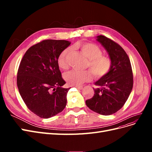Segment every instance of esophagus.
<instances>
[{
	"label": "esophagus",
	"mask_w": 152,
	"mask_h": 152,
	"mask_svg": "<svg viewBox=\"0 0 152 152\" xmlns=\"http://www.w3.org/2000/svg\"><path fill=\"white\" fill-rule=\"evenodd\" d=\"M77 89H82V88H83V86H75Z\"/></svg>",
	"instance_id": "esophagus-1"
}]
</instances>
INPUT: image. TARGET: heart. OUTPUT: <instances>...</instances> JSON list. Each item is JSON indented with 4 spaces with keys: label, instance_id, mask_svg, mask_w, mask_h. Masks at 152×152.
Returning a JSON list of instances; mask_svg holds the SVG:
<instances>
[{
    "label": "heart",
    "instance_id": "obj_1",
    "mask_svg": "<svg viewBox=\"0 0 152 152\" xmlns=\"http://www.w3.org/2000/svg\"><path fill=\"white\" fill-rule=\"evenodd\" d=\"M86 57L88 59L86 67L89 68L96 78H101L109 72L112 67V60L110 58L103 56V50L98 45L93 43H80L76 45ZM71 53L70 48H66L59 55L58 65L59 67L66 70L68 68V57ZM89 70H73L66 72L64 78L68 84L78 86L93 79V74Z\"/></svg>",
    "mask_w": 152,
    "mask_h": 152
}]
</instances>
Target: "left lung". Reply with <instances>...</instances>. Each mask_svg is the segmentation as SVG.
Segmentation results:
<instances>
[{
    "label": "left lung",
    "mask_w": 152,
    "mask_h": 152,
    "mask_svg": "<svg viewBox=\"0 0 152 152\" xmlns=\"http://www.w3.org/2000/svg\"><path fill=\"white\" fill-rule=\"evenodd\" d=\"M97 40L107 50L112 60V67L93 88L94 96L86 101L91 110L109 115L120 110L127 100L133 87V74L130 59L120 45L107 37L98 35Z\"/></svg>",
    "instance_id": "8db88e82"
}]
</instances>
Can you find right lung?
Returning a JSON list of instances; mask_svg holds the SVG:
<instances>
[{"instance_id": "add662e5", "label": "right lung", "mask_w": 152, "mask_h": 152, "mask_svg": "<svg viewBox=\"0 0 152 152\" xmlns=\"http://www.w3.org/2000/svg\"><path fill=\"white\" fill-rule=\"evenodd\" d=\"M70 44L65 40H44L30 47L21 59L18 88L26 107L40 118L52 117L66 107L70 88L61 87L66 82L57 61Z\"/></svg>"}]
</instances>
